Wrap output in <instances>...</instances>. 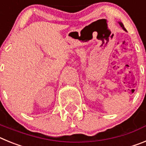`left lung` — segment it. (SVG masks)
I'll list each match as a JSON object with an SVG mask.
<instances>
[{
  "label": "left lung",
  "instance_id": "obj_1",
  "mask_svg": "<svg viewBox=\"0 0 146 146\" xmlns=\"http://www.w3.org/2000/svg\"><path fill=\"white\" fill-rule=\"evenodd\" d=\"M118 23H119V25H121V28H123V30H124L125 31H126V28H124V26H123V23H121V22H118Z\"/></svg>",
  "mask_w": 146,
  "mask_h": 146
}]
</instances>
